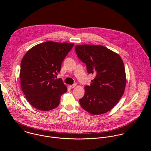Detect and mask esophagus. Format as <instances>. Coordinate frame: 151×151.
Listing matches in <instances>:
<instances>
[{
  "instance_id": "obj_1",
  "label": "esophagus",
  "mask_w": 151,
  "mask_h": 151,
  "mask_svg": "<svg viewBox=\"0 0 151 151\" xmlns=\"http://www.w3.org/2000/svg\"><path fill=\"white\" fill-rule=\"evenodd\" d=\"M76 83H74V84H73V85H69V87L70 88H75V87H76Z\"/></svg>"
}]
</instances>
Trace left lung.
I'll list each match as a JSON object with an SVG mask.
<instances>
[{"mask_svg": "<svg viewBox=\"0 0 151 151\" xmlns=\"http://www.w3.org/2000/svg\"><path fill=\"white\" fill-rule=\"evenodd\" d=\"M78 57L85 63L88 73L95 75L79 99L82 108L92 115L111 111L122 97L126 85L123 61L116 53L101 45H77Z\"/></svg>", "mask_w": 151, "mask_h": 151, "instance_id": "8db88e82", "label": "left lung"}]
</instances>
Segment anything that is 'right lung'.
I'll return each mask as SVG.
<instances>
[{
	"label": "right lung",
	"mask_w": 151,
	"mask_h": 151,
	"mask_svg": "<svg viewBox=\"0 0 151 151\" xmlns=\"http://www.w3.org/2000/svg\"><path fill=\"white\" fill-rule=\"evenodd\" d=\"M74 44L48 41L29 50L21 63V87L35 108L50 111L59 105L61 95L68 91L61 78L55 79L61 63Z\"/></svg>",
	"instance_id": "right-lung-1"
}]
</instances>
